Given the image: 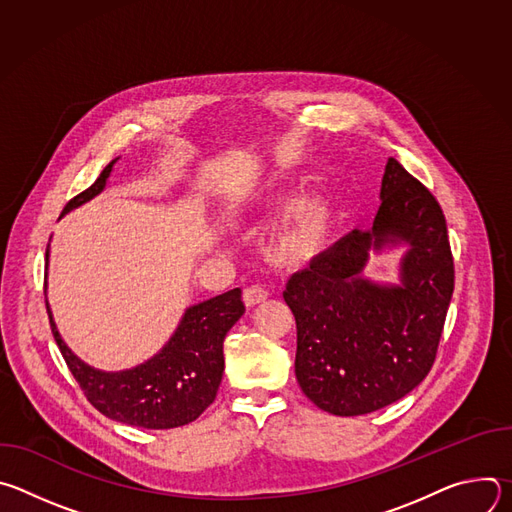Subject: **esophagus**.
Returning a JSON list of instances; mask_svg holds the SVG:
<instances>
[{"label": "esophagus", "mask_w": 512, "mask_h": 512, "mask_svg": "<svg viewBox=\"0 0 512 512\" xmlns=\"http://www.w3.org/2000/svg\"><path fill=\"white\" fill-rule=\"evenodd\" d=\"M269 296V291L263 287V285H249L245 291H243V302L247 308H253L261 302H265Z\"/></svg>", "instance_id": "34e87169"}]
</instances>
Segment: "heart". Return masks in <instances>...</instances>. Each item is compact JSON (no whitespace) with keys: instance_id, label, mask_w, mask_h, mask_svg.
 Masks as SVG:
<instances>
[{"instance_id":"heart-1","label":"heart","mask_w":512,"mask_h":512,"mask_svg":"<svg viewBox=\"0 0 512 512\" xmlns=\"http://www.w3.org/2000/svg\"><path fill=\"white\" fill-rule=\"evenodd\" d=\"M332 206L316 192L304 194L291 202L275 223L267 253L283 265H300L324 251L332 235Z\"/></svg>"}]
</instances>
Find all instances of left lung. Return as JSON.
<instances>
[{"label":"left lung","mask_w":512,"mask_h":512,"mask_svg":"<svg viewBox=\"0 0 512 512\" xmlns=\"http://www.w3.org/2000/svg\"><path fill=\"white\" fill-rule=\"evenodd\" d=\"M399 242L410 245L399 286L361 275L371 248ZM452 294L454 257L442 206L389 158L373 229L352 231L285 285L304 395L342 417L405 397L433 367Z\"/></svg>","instance_id":"left-lung-1"}]
</instances>
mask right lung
<instances>
[{"label": "right lung", "mask_w": 512, "mask_h": 512, "mask_svg": "<svg viewBox=\"0 0 512 512\" xmlns=\"http://www.w3.org/2000/svg\"><path fill=\"white\" fill-rule=\"evenodd\" d=\"M115 162L117 160H111L105 166L93 186L72 198L62 214L97 196L105 188ZM46 310L66 367L77 379L89 403L109 419L145 429L186 425L198 419L214 401L225 371V336L245 314L241 289L225 291L221 296L188 308L174 336L154 358L129 371L103 373L70 352L56 330L48 302Z\"/></svg>", "instance_id": "1"}]
</instances>
